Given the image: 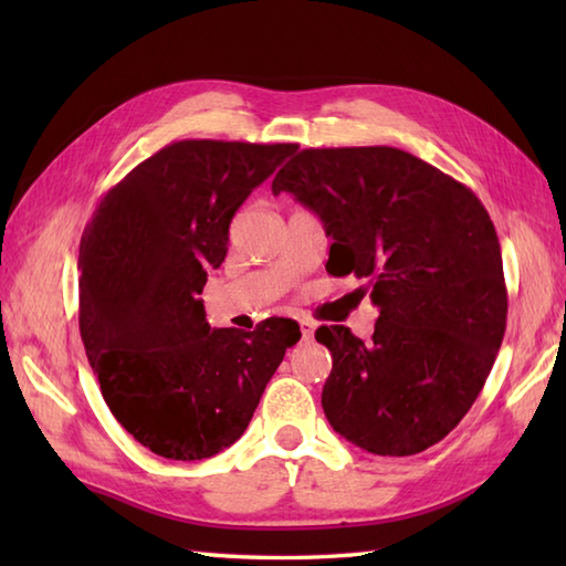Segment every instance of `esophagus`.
Segmentation results:
<instances>
[{"instance_id":"esophagus-1","label":"esophagus","mask_w":566,"mask_h":566,"mask_svg":"<svg viewBox=\"0 0 566 566\" xmlns=\"http://www.w3.org/2000/svg\"><path fill=\"white\" fill-rule=\"evenodd\" d=\"M298 328H302V340H304V343L314 340V331H316L314 323H311V321H302V323H298Z\"/></svg>"}]
</instances>
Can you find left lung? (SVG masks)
I'll use <instances>...</instances> for the list:
<instances>
[{"label": "left lung", "instance_id": "1", "mask_svg": "<svg viewBox=\"0 0 566 566\" xmlns=\"http://www.w3.org/2000/svg\"><path fill=\"white\" fill-rule=\"evenodd\" d=\"M333 238L326 270L369 282L371 340L321 326L333 369L321 394L335 432L371 454L428 450L484 389L506 333L496 228L472 189L389 148H306L272 179ZM365 296V286L357 290Z\"/></svg>", "mask_w": 566, "mask_h": 566}]
</instances>
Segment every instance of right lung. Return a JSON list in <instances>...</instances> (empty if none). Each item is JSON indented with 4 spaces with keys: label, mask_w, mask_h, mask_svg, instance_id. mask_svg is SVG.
<instances>
[{
    "label": "right lung",
    "mask_w": 566,
    "mask_h": 566,
    "mask_svg": "<svg viewBox=\"0 0 566 566\" xmlns=\"http://www.w3.org/2000/svg\"><path fill=\"white\" fill-rule=\"evenodd\" d=\"M296 143L177 140L106 191L80 243V335L114 418L167 460H203L243 436L302 338L292 318L211 328L199 298L228 226Z\"/></svg>",
    "instance_id": "add662e5"
}]
</instances>
